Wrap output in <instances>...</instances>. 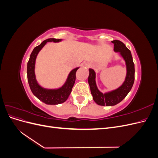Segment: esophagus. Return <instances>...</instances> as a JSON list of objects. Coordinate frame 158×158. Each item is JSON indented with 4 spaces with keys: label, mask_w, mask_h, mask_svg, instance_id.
I'll return each instance as SVG.
<instances>
[{
    "label": "esophagus",
    "mask_w": 158,
    "mask_h": 158,
    "mask_svg": "<svg viewBox=\"0 0 158 158\" xmlns=\"http://www.w3.org/2000/svg\"><path fill=\"white\" fill-rule=\"evenodd\" d=\"M85 66H87V67H89V64H85Z\"/></svg>",
    "instance_id": "obj_1"
}]
</instances>
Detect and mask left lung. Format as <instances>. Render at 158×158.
I'll return each instance as SVG.
<instances>
[{
  "label": "left lung",
  "mask_w": 158,
  "mask_h": 158,
  "mask_svg": "<svg viewBox=\"0 0 158 158\" xmlns=\"http://www.w3.org/2000/svg\"><path fill=\"white\" fill-rule=\"evenodd\" d=\"M112 43L114 44V52H118L125 62L127 74L125 80L121 86L115 89L102 93L97 86L95 72L92 69H89L88 84L91 94L93 96L94 101L99 106H113L120 103L130 92L135 82V64L133 63L131 51L121 41L114 40Z\"/></svg>",
  "instance_id": "obj_1"
}]
</instances>
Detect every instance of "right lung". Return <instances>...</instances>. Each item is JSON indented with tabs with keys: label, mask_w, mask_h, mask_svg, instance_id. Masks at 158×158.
<instances>
[{
	"label": "right lung",
	"mask_w": 158,
	"mask_h": 158,
	"mask_svg": "<svg viewBox=\"0 0 158 158\" xmlns=\"http://www.w3.org/2000/svg\"><path fill=\"white\" fill-rule=\"evenodd\" d=\"M62 40H56L54 38L46 40L41 44L35 47L30 56L29 61L27 65V81L32 93L40 101L47 105H57L63 103L66 101L72 92L76 80V73L79 67L72 70L68 76L65 83L59 88L47 89L43 88L37 82L35 74V60L39 52L41 50L47 42L58 43Z\"/></svg>",
	"instance_id": "add662e5"
}]
</instances>
